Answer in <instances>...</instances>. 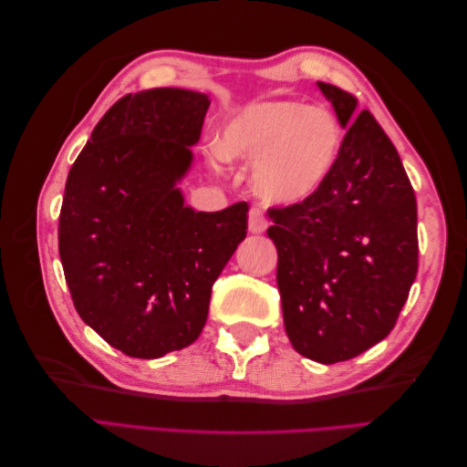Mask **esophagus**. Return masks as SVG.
<instances>
[{
  "label": "esophagus",
  "instance_id": "esophagus-1",
  "mask_svg": "<svg viewBox=\"0 0 467 467\" xmlns=\"http://www.w3.org/2000/svg\"><path fill=\"white\" fill-rule=\"evenodd\" d=\"M268 228V220L265 212L259 206H253L249 210V232L253 234H263Z\"/></svg>",
  "mask_w": 467,
  "mask_h": 467
}]
</instances>
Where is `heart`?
I'll return each mask as SVG.
<instances>
[{
  "instance_id": "1",
  "label": "heart",
  "mask_w": 467,
  "mask_h": 467,
  "mask_svg": "<svg viewBox=\"0 0 467 467\" xmlns=\"http://www.w3.org/2000/svg\"><path fill=\"white\" fill-rule=\"evenodd\" d=\"M341 150V126L329 109L273 99L244 109L223 126V158L253 163L251 185L263 201H307L329 177Z\"/></svg>"
}]
</instances>
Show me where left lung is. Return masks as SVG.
<instances>
[{
    "instance_id": "obj_1",
    "label": "left lung",
    "mask_w": 467,
    "mask_h": 467,
    "mask_svg": "<svg viewBox=\"0 0 467 467\" xmlns=\"http://www.w3.org/2000/svg\"><path fill=\"white\" fill-rule=\"evenodd\" d=\"M347 134L319 191L268 208L276 282L292 347L335 364L386 338L419 266L417 199L400 153L370 110L317 81Z\"/></svg>"
}]
</instances>
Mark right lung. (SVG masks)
I'll return each instance as SVG.
<instances>
[{
    "mask_svg": "<svg viewBox=\"0 0 467 467\" xmlns=\"http://www.w3.org/2000/svg\"><path fill=\"white\" fill-rule=\"evenodd\" d=\"M210 99L158 88L129 93L97 122L67 173L58 223L64 276L79 317L132 358L199 338L212 285L247 235V202L185 206Z\"/></svg>",
    "mask_w": 467,
    "mask_h": 467,
    "instance_id": "obj_1",
    "label": "right lung"
}]
</instances>
